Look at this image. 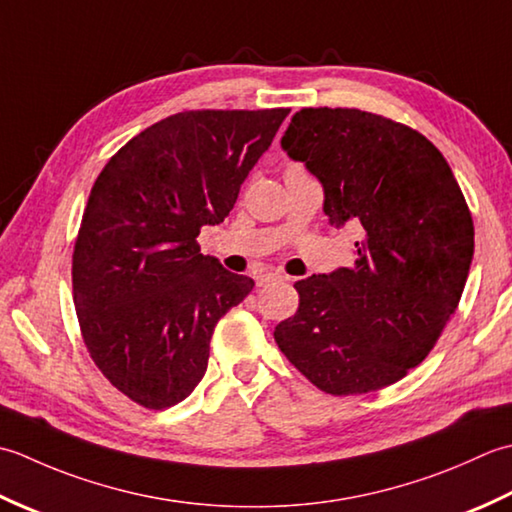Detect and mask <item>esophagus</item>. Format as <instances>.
<instances>
[{
    "instance_id": "34e87169",
    "label": "esophagus",
    "mask_w": 512,
    "mask_h": 512,
    "mask_svg": "<svg viewBox=\"0 0 512 512\" xmlns=\"http://www.w3.org/2000/svg\"><path fill=\"white\" fill-rule=\"evenodd\" d=\"M280 278H283V276L276 274V271H267V274H260V276L256 278V285H258V287H265V285L274 283V280H280Z\"/></svg>"
}]
</instances>
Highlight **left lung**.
<instances>
[{
    "instance_id": "left-lung-1",
    "label": "left lung",
    "mask_w": 512,
    "mask_h": 512,
    "mask_svg": "<svg viewBox=\"0 0 512 512\" xmlns=\"http://www.w3.org/2000/svg\"><path fill=\"white\" fill-rule=\"evenodd\" d=\"M325 192L333 227L362 234L356 263L294 285L274 331L287 360L331 395L402 380L440 338L471 269L473 218L446 159L420 132L353 108H302L280 139Z\"/></svg>"
}]
</instances>
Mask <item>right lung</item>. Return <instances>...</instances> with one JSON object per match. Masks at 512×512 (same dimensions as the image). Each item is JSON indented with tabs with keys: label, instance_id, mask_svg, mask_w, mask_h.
Here are the masks:
<instances>
[{
	"label": "right lung",
	"instance_id": "1",
	"mask_svg": "<svg viewBox=\"0 0 512 512\" xmlns=\"http://www.w3.org/2000/svg\"><path fill=\"white\" fill-rule=\"evenodd\" d=\"M287 108L192 110L145 128L97 176L72 254L83 342L112 387L168 409L203 380L216 322L254 289L203 256Z\"/></svg>",
	"mask_w": 512,
	"mask_h": 512
}]
</instances>
